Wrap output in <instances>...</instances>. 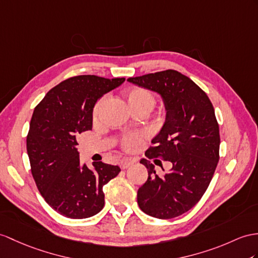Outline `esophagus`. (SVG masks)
Listing matches in <instances>:
<instances>
[{
	"instance_id": "esophagus-1",
	"label": "esophagus",
	"mask_w": 258,
	"mask_h": 258,
	"mask_svg": "<svg viewBox=\"0 0 258 258\" xmlns=\"http://www.w3.org/2000/svg\"><path fill=\"white\" fill-rule=\"evenodd\" d=\"M135 161L131 159H122L120 161V168L121 169H125L127 167H129L131 164H134Z\"/></svg>"
}]
</instances>
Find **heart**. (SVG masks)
Listing matches in <instances>:
<instances>
[{
  "mask_svg": "<svg viewBox=\"0 0 258 258\" xmlns=\"http://www.w3.org/2000/svg\"><path fill=\"white\" fill-rule=\"evenodd\" d=\"M123 98L125 99V102H127L131 111L142 109L148 112L149 110L153 108V106L155 104V97L153 95V93L147 89H143V87H133V89L124 91ZM104 102L105 98L103 97L96 103L93 110L94 118H97ZM143 136L141 134H127L124 135L121 139V144L124 150L135 151L138 148H140Z\"/></svg>",
  "mask_w": 258,
  "mask_h": 258,
  "instance_id": "heart-1",
  "label": "heart"
}]
</instances>
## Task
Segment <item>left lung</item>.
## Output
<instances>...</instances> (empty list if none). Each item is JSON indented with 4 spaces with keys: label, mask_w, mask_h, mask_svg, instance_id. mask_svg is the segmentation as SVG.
Listing matches in <instances>:
<instances>
[{
    "label": "left lung",
    "mask_w": 258,
    "mask_h": 258,
    "mask_svg": "<svg viewBox=\"0 0 258 258\" xmlns=\"http://www.w3.org/2000/svg\"><path fill=\"white\" fill-rule=\"evenodd\" d=\"M128 81L161 96L166 111L165 121L151 141L153 147L146 156H162L173 165L160 177L149 160L140 161L149 176L138 189V205L151 217H178L199 202L215 174L220 147L215 109L207 94L194 81L175 70Z\"/></svg>",
    "instance_id": "left-lung-1"
}]
</instances>
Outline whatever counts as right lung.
I'll return each instance as SVG.
<instances>
[{
  "label": "right lung",
  "mask_w": 258,
  "mask_h": 258,
  "mask_svg": "<svg viewBox=\"0 0 258 258\" xmlns=\"http://www.w3.org/2000/svg\"><path fill=\"white\" fill-rule=\"evenodd\" d=\"M123 82L73 77L50 90L34 110L26 140L31 174L47 204L67 218L98 213L105 205L103 186L120 172L103 162H94L92 169L81 165L77 139L92 130L97 100Z\"/></svg>",
  "instance_id": "1"
}]
</instances>
